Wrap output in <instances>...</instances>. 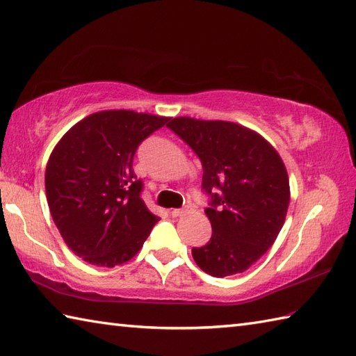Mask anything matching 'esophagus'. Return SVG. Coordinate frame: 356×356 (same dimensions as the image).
I'll use <instances>...</instances> for the list:
<instances>
[{
    "mask_svg": "<svg viewBox=\"0 0 356 356\" xmlns=\"http://www.w3.org/2000/svg\"><path fill=\"white\" fill-rule=\"evenodd\" d=\"M188 213V208H182V209H172L171 211V216L172 217H180V216H185Z\"/></svg>",
    "mask_w": 356,
    "mask_h": 356,
    "instance_id": "obj_1",
    "label": "esophagus"
}]
</instances>
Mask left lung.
<instances>
[{
	"label": "left lung",
	"mask_w": 356,
	"mask_h": 356,
	"mask_svg": "<svg viewBox=\"0 0 356 356\" xmlns=\"http://www.w3.org/2000/svg\"><path fill=\"white\" fill-rule=\"evenodd\" d=\"M166 127L203 166L213 236L193 248L194 261L213 277L245 272L274 245L284 223L291 194L282 157L260 134L225 120L174 118Z\"/></svg>",
	"instance_id": "obj_1"
}]
</instances>
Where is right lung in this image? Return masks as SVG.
I'll return each instance as SVG.
<instances>
[{
  "mask_svg": "<svg viewBox=\"0 0 356 356\" xmlns=\"http://www.w3.org/2000/svg\"><path fill=\"white\" fill-rule=\"evenodd\" d=\"M168 119L110 110L73 125L50 154L45 194L56 228L72 251L113 268L138 254L159 217L142 200L133 170L140 143Z\"/></svg>",
  "mask_w": 356,
  "mask_h": 356,
  "instance_id": "right-lung-1",
  "label": "right lung"
}]
</instances>
